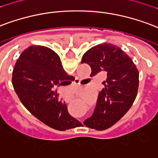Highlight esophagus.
Here are the masks:
<instances>
[{
    "label": "esophagus",
    "instance_id": "1",
    "mask_svg": "<svg viewBox=\"0 0 158 158\" xmlns=\"http://www.w3.org/2000/svg\"><path fill=\"white\" fill-rule=\"evenodd\" d=\"M76 81H77V80H76ZM77 82H78V81H77ZM65 101H66V102H69L70 100H71V99H70V98H65Z\"/></svg>",
    "mask_w": 158,
    "mask_h": 158
}]
</instances>
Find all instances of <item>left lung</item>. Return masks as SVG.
I'll use <instances>...</instances> for the list:
<instances>
[{"mask_svg": "<svg viewBox=\"0 0 158 158\" xmlns=\"http://www.w3.org/2000/svg\"><path fill=\"white\" fill-rule=\"evenodd\" d=\"M81 63L90 66V77L101 71L107 73L103 82L105 88L99 93L94 113L84 124L98 131L108 129L132 106L138 90V70L123 50L110 43L91 48L83 55Z\"/></svg>", "mask_w": 158, "mask_h": 158, "instance_id": "8db88e82", "label": "left lung"}]
</instances>
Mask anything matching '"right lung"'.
Wrapping results in <instances>:
<instances>
[{
    "mask_svg": "<svg viewBox=\"0 0 158 158\" xmlns=\"http://www.w3.org/2000/svg\"><path fill=\"white\" fill-rule=\"evenodd\" d=\"M73 76L64 71L59 56L44 46H31L22 52L12 72V85L28 111L58 131L80 127L59 99L56 86L67 85Z\"/></svg>",
    "mask_w": 158,
    "mask_h": 158,
    "instance_id": "obj_1",
    "label": "right lung"
}]
</instances>
